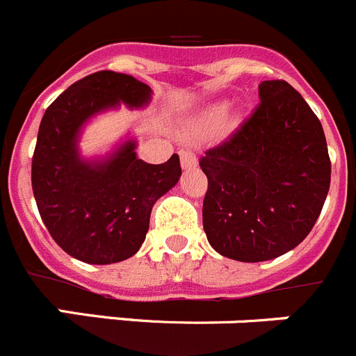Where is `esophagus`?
<instances>
[{
  "label": "esophagus",
  "instance_id": "esophagus-1",
  "mask_svg": "<svg viewBox=\"0 0 356 356\" xmlns=\"http://www.w3.org/2000/svg\"><path fill=\"white\" fill-rule=\"evenodd\" d=\"M197 156L193 154V152H190V150H182L181 152V166L184 168V170H190V168H195L197 166Z\"/></svg>",
  "mask_w": 356,
  "mask_h": 356
}]
</instances>
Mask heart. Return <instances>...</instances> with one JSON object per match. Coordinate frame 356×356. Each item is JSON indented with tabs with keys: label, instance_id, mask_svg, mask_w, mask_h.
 I'll return each mask as SVG.
<instances>
[{
	"label": "heart",
	"instance_id": "b5f03b06",
	"mask_svg": "<svg viewBox=\"0 0 356 356\" xmlns=\"http://www.w3.org/2000/svg\"><path fill=\"white\" fill-rule=\"evenodd\" d=\"M223 113H225V106H223V104H214V106H211L209 110H207V115H206V118H204V122L206 124L216 122L218 118L222 117Z\"/></svg>",
	"mask_w": 356,
	"mask_h": 356
}]
</instances>
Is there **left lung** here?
Masks as SVG:
<instances>
[{"label":"left lung","mask_w":356,"mask_h":356,"mask_svg":"<svg viewBox=\"0 0 356 356\" xmlns=\"http://www.w3.org/2000/svg\"><path fill=\"white\" fill-rule=\"evenodd\" d=\"M259 106L225 142L200 159L207 175L202 222L223 257H280L309 236L330 190L319 118L280 79L259 85Z\"/></svg>","instance_id":"1"}]
</instances>
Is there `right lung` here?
<instances>
[{"label": "right lung", "instance_id": "add662e5", "mask_svg": "<svg viewBox=\"0 0 356 356\" xmlns=\"http://www.w3.org/2000/svg\"><path fill=\"white\" fill-rule=\"evenodd\" d=\"M152 90L133 76L101 70L54 99L38 127L31 188L38 213L56 245L88 264H113L140 250L152 206L177 184L179 156L149 165L126 138L106 156L83 158V127L126 104L149 106Z\"/></svg>", "mask_w": 356, "mask_h": 356}]
</instances>
